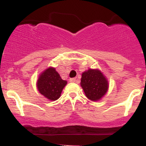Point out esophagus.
<instances>
[{"mask_svg":"<svg viewBox=\"0 0 146 146\" xmlns=\"http://www.w3.org/2000/svg\"><path fill=\"white\" fill-rule=\"evenodd\" d=\"M69 81H70L71 83H75V82L77 81V80H76V78H71V79L69 80Z\"/></svg>","mask_w":146,"mask_h":146,"instance_id":"1","label":"esophagus"}]
</instances>
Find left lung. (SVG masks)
Masks as SVG:
<instances>
[{
  "label": "left lung",
  "mask_w": 146,
  "mask_h": 146,
  "mask_svg": "<svg viewBox=\"0 0 146 146\" xmlns=\"http://www.w3.org/2000/svg\"><path fill=\"white\" fill-rule=\"evenodd\" d=\"M80 86L88 99L98 101L105 96L109 89V81L98 68H88L82 73Z\"/></svg>",
  "instance_id": "obj_1"
}]
</instances>
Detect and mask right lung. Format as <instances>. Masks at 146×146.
Wrapping results in <instances>:
<instances>
[{
    "instance_id": "obj_1",
    "label": "right lung",
    "mask_w": 146,
    "mask_h": 146,
    "mask_svg": "<svg viewBox=\"0 0 146 146\" xmlns=\"http://www.w3.org/2000/svg\"><path fill=\"white\" fill-rule=\"evenodd\" d=\"M66 80L60 78L54 67H48L40 73L37 81L38 92L51 101L57 100L60 97Z\"/></svg>"
}]
</instances>
